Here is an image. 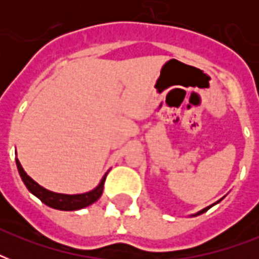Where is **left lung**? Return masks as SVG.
<instances>
[{
  "label": "left lung",
  "instance_id": "left-lung-1",
  "mask_svg": "<svg viewBox=\"0 0 259 259\" xmlns=\"http://www.w3.org/2000/svg\"><path fill=\"white\" fill-rule=\"evenodd\" d=\"M219 201H221V200H219ZM209 207H211V205H209ZM209 207H207V208H204V209H201V211H199V212H197V213H195V215H200V213L205 212V211H207V209H208Z\"/></svg>",
  "mask_w": 259,
  "mask_h": 259
}]
</instances>
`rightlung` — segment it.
I'll use <instances>...</instances> for the list:
<instances>
[{
	"label": "right lung",
	"mask_w": 259,
	"mask_h": 259,
	"mask_svg": "<svg viewBox=\"0 0 259 259\" xmlns=\"http://www.w3.org/2000/svg\"><path fill=\"white\" fill-rule=\"evenodd\" d=\"M16 164H17L18 173H20L28 191L33 193L36 197H38L44 204H47L51 208L60 209V211H76V209L84 208V207H89L93 203H95L103 192V184H105L106 176H107V175H105L102 177L101 183L98 184L97 188H94L90 192L79 193V195H64V193H56L42 188L41 185H38L32 177L26 175L17 158H16Z\"/></svg>",
	"instance_id": "right-lung-1"
}]
</instances>
